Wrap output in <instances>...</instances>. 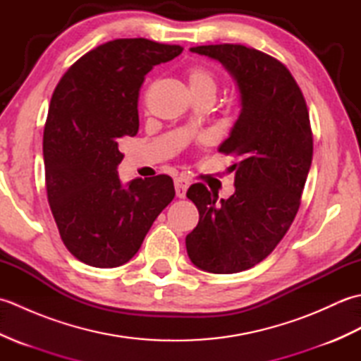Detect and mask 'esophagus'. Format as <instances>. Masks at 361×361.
Segmentation results:
<instances>
[{
    "mask_svg": "<svg viewBox=\"0 0 361 361\" xmlns=\"http://www.w3.org/2000/svg\"><path fill=\"white\" fill-rule=\"evenodd\" d=\"M189 185H190V183L186 178H183V176H178V178H175V192H176V197L185 198Z\"/></svg>",
    "mask_w": 361,
    "mask_h": 361,
    "instance_id": "34e87169",
    "label": "esophagus"
}]
</instances>
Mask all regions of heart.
Returning <instances> with one entry per match:
<instances>
[{
  "label": "heart",
  "instance_id": "b5f03b06",
  "mask_svg": "<svg viewBox=\"0 0 361 361\" xmlns=\"http://www.w3.org/2000/svg\"><path fill=\"white\" fill-rule=\"evenodd\" d=\"M188 85L190 93H200V91H206V93L216 94L217 90V78L211 70L204 66H192L189 68L186 73Z\"/></svg>",
  "mask_w": 361,
  "mask_h": 361
}]
</instances>
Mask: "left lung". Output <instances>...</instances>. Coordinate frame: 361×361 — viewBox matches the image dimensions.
Here are the masks:
<instances>
[{
    "label": "left lung",
    "mask_w": 361,
    "mask_h": 361,
    "mask_svg": "<svg viewBox=\"0 0 361 361\" xmlns=\"http://www.w3.org/2000/svg\"><path fill=\"white\" fill-rule=\"evenodd\" d=\"M224 65L240 96V114L219 152L233 164L234 194L219 202L202 183L188 189L200 220L186 235L188 256L203 271L239 273L276 248L293 224L313 155L305 99L278 60L242 44L190 48Z\"/></svg>",
    "instance_id": "obj_1"
}]
</instances>
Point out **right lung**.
Returning a JSON list of instances; mask_svg holds the SVG:
<instances>
[{"label":"right lung","instance_id":"right-lung-1","mask_svg":"<svg viewBox=\"0 0 361 361\" xmlns=\"http://www.w3.org/2000/svg\"><path fill=\"white\" fill-rule=\"evenodd\" d=\"M183 52L147 38L106 42L80 57L54 90L43 133L44 181L60 237L87 265H124L173 200L171 176L122 185V137L140 128L144 75Z\"/></svg>","mask_w":361,"mask_h":361}]
</instances>
